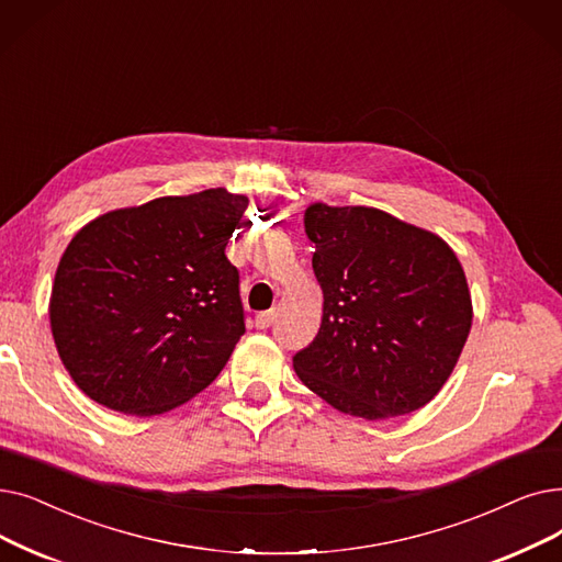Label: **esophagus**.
I'll list each match as a JSON object with an SVG mask.
<instances>
[{"instance_id":"esophagus-1","label":"esophagus","mask_w":562,"mask_h":562,"mask_svg":"<svg viewBox=\"0 0 562 562\" xmlns=\"http://www.w3.org/2000/svg\"><path fill=\"white\" fill-rule=\"evenodd\" d=\"M276 319H278V310H276V307L268 310V312H259V314L255 316V326H257V328H268Z\"/></svg>"}]
</instances>
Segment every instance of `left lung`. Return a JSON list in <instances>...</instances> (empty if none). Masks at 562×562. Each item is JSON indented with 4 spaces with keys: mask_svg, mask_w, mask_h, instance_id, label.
Returning <instances> with one entry per match:
<instances>
[{
    "mask_svg": "<svg viewBox=\"0 0 562 562\" xmlns=\"http://www.w3.org/2000/svg\"><path fill=\"white\" fill-rule=\"evenodd\" d=\"M322 328L294 356L299 379L362 420L406 416L450 379L473 324L463 268L448 243L372 206L305 209Z\"/></svg>",
    "mask_w": 562,
    "mask_h": 562,
    "instance_id": "8db88e82",
    "label": "left lung"
}]
</instances>
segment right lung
I'll return each mask as SVG.
<instances>
[{"instance_id":"right-lung-1","label":"right lung","mask_w":562,"mask_h":562,"mask_svg":"<svg viewBox=\"0 0 562 562\" xmlns=\"http://www.w3.org/2000/svg\"><path fill=\"white\" fill-rule=\"evenodd\" d=\"M246 209V194L209 188L108 211L70 238L47 314L89 400L151 418L221 374L246 333L225 255Z\"/></svg>"}]
</instances>
